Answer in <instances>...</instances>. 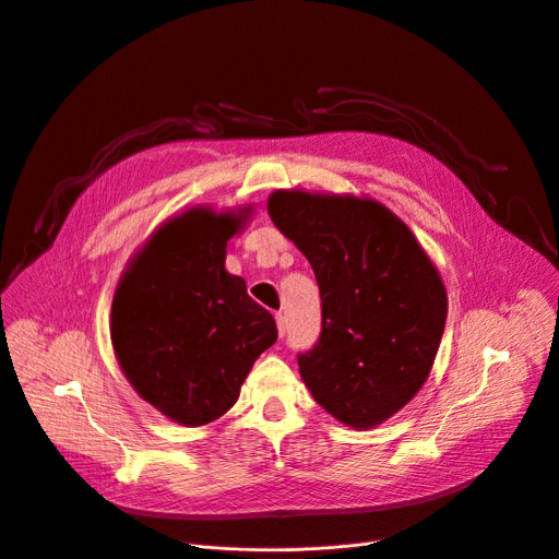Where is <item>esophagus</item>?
I'll return each instance as SVG.
<instances>
[{
  "label": "esophagus",
  "mask_w": 559,
  "mask_h": 559,
  "mask_svg": "<svg viewBox=\"0 0 559 559\" xmlns=\"http://www.w3.org/2000/svg\"><path fill=\"white\" fill-rule=\"evenodd\" d=\"M275 320H277V331L284 337V333H286V318H284V313H275Z\"/></svg>",
  "instance_id": "obj_1"
}]
</instances>
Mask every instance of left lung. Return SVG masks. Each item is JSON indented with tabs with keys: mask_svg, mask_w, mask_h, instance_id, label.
<instances>
[{
	"mask_svg": "<svg viewBox=\"0 0 559 559\" xmlns=\"http://www.w3.org/2000/svg\"><path fill=\"white\" fill-rule=\"evenodd\" d=\"M269 214L305 252L320 288V337L297 354L309 392L345 425L388 420L437 358L448 316L439 271L412 230L371 199L277 190Z\"/></svg>",
	"mask_w": 559,
	"mask_h": 559,
	"instance_id": "obj_1",
	"label": "left lung"
}]
</instances>
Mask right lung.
I'll list each match as a JSON object with an SVG mask.
<instances>
[{"label": "right lung", "instance_id": "obj_1", "mask_svg": "<svg viewBox=\"0 0 559 559\" xmlns=\"http://www.w3.org/2000/svg\"><path fill=\"white\" fill-rule=\"evenodd\" d=\"M241 219L199 207L167 222L114 295L111 342L127 380L188 427L226 414L252 362L277 340L273 316L224 269Z\"/></svg>", "mask_w": 559, "mask_h": 559}]
</instances>
